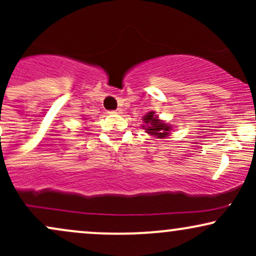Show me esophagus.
<instances>
[{
    "label": "esophagus",
    "instance_id": "obj_1",
    "mask_svg": "<svg viewBox=\"0 0 256 256\" xmlns=\"http://www.w3.org/2000/svg\"><path fill=\"white\" fill-rule=\"evenodd\" d=\"M108 113H110V114H122V110H120V108H118V110H110Z\"/></svg>",
    "mask_w": 256,
    "mask_h": 256
}]
</instances>
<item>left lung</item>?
<instances>
[{
  "mask_svg": "<svg viewBox=\"0 0 256 256\" xmlns=\"http://www.w3.org/2000/svg\"><path fill=\"white\" fill-rule=\"evenodd\" d=\"M143 122L146 125V132L149 134H152V136H156L158 138L166 137L168 134L170 130H171V126L160 122L156 116H154V112H150L146 116H143ZM146 125H143V128H146Z\"/></svg>",
  "mask_w": 256,
  "mask_h": 256,
  "instance_id": "left-lung-1",
  "label": "left lung"
}]
</instances>
